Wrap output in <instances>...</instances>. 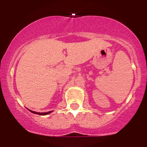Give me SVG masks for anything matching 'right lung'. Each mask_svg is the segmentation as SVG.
Here are the masks:
<instances>
[{
    "label": "right lung",
    "mask_w": 147,
    "mask_h": 147,
    "mask_svg": "<svg viewBox=\"0 0 147 147\" xmlns=\"http://www.w3.org/2000/svg\"><path fill=\"white\" fill-rule=\"evenodd\" d=\"M30 112H32V113H34V114H37V115H48V114H50V113H52V111H49V112H46V113H38V112H35V111H30L29 110Z\"/></svg>",
    "instance_id": "1"
}]
</instances>
